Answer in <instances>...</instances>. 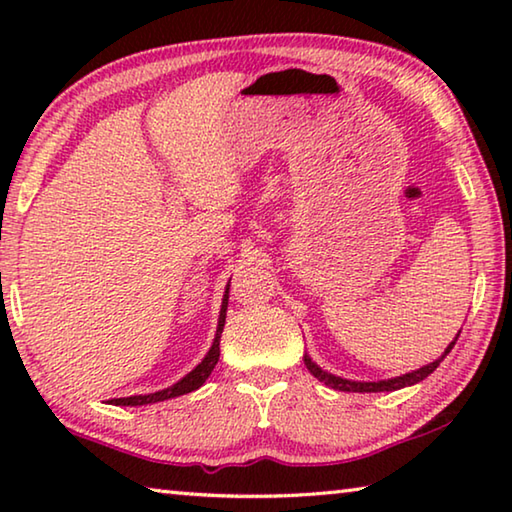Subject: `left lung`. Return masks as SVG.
<instances>
[{
    "label": "left lung",
    "mask_w": 512,
    "mask_h": 512,
    "mask_svg": "<svg viewBox=\"0 0 512 512\" xmlns=\"http://www.w3.org/2000/svg\"><path fill=\"white\" fill-rule=\"evenodd\" d=\"M461 334V332H458ZM458 334L454 336V341L447 345V350L443 352V357H438L436 361L427 363V366H422L418 370H411L406 372V375H400V377H391V379H379V381H354V379H345V377H336L332 375V372H327L318 366V363L311 361L309 354L305 352V366L307 370L314 375L318 381H323L325 386L334 388V391H343V393H391V391H400V388L404 386H413L418 384V381H422L424 377H429L433 370H436L440 366V361H443L449 350L454 348V343L458 339Z\"/></svg>",
    "instance_id": "obj_1"
}]
</instances>
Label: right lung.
Returning <instances> with one entry per match:
<instances>
[{
    "label": "right lung",
    "mask_w": 512,
    "mask_h": 512,
    "mask_svg": "<svg viewBox=\"0 0 512 512\" xmlns=\"http://www.w3.org/2000/svg\"><path fill=\"white\" fill-rule=\"evenodd\" d=\"M230 284L225 287L223 293V300H221V311H219V325H216V334H214V341H212V348L207 350V354L203 357V361L198 363V366L187 372V375L176 381V384L169 386V388H162V391H155V393H146V395H131V397H115V400H110V404L115 406H142V404H155V402H164V400H171V397H178V395H185V393H192L196 388H201L205 384V379L212 375V370L216 366V361H219V354H221V332H223V325H225V311H228V298H230Z\"/></svg>",
    "instance_id": "1"
}]
</instances>
